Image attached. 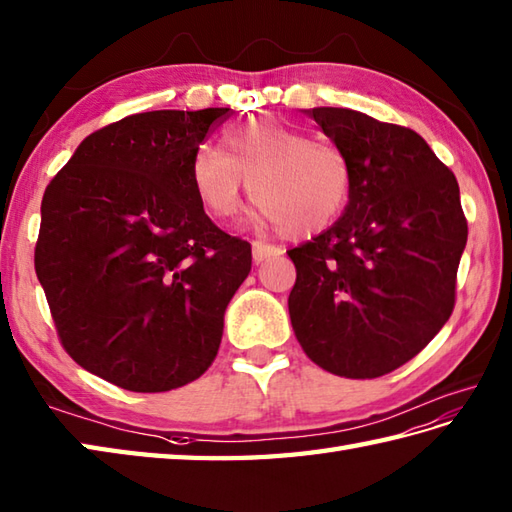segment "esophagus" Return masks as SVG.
Masks as SVG:
<instances>
[{"instance_id": "34e87169", "label": "esophagus", "mask_w": 512, "mask_h": 512, "mask_svg": "<svg viewBox=\"0 0 512 512\" xmlns=\"http://www.w3.org/2000/svg\"><path fill=\"white\" fill-rule=\"evenodd\" d=\"M252 254H254V263H263V260H267V258H271V256H280V254H283V247L256 241V243L252 245Z\"/></svg>"}]
</instances>
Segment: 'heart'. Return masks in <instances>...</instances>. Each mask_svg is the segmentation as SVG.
<instances>
[{"label":"heart","mask_w":512,"mask_h":512,"mask_svg":"<svg viewBox=\"0 0 512 512\" xmlns=\"http://www.w3.org/2000/svg\"><path fill=\"white\" fill-rule=\"evenodd\" d=\"M190 183L198 203L214 218L241 210L247 183L256 216L287 236L325 232L338 221L353 190L347 152L331 141L267 117L229 125L221 148L198 145L190 159Z\"/></svg>","instance_id":"heart-1"}]
</instances>
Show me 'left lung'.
<instances>
[{
  "mask_svg": "<svg viewBox=\"0 0 512 512\" xmlns=\"http://www.w3.org/2000/svg\"><path fill=\"white\" fill-rule=\"evenodd\" d=\"M309 117L347 152L353 190L327 232L294 249L291 327L340 378L371 380L415 358L451 318L468 225L455 174L420 134L349 108Z\"/></svg>",
  "mask_w": 512,
  "mask_h": 512,
  "instance_id": "8db88e82",
  "label": "left lung"
}]
</instances>
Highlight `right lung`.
Segmentation results:
<instances>
[{
  "label": "right lung",
  "instance_id": "1",
  "mask_svg": "<svg viewBox=\"0 0 512 512\" xmlns=\"http://www.w3.org/2000/svg\"><path fill=\"white\" fill-rule=\"evenodd\" d=\"M229 108L130 114L81 141L41 201L35 271L61 347L137 393L210 369L252 245L212 223L192 152Z\"/></svg>",
  "mask_w": 512,
  "mask_h": 512
}]
</instances>
